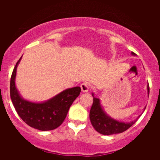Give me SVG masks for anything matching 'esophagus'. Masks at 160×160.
I'll return each instance as SVG.
<instances>
[{
	"instance_id": "obj_1",
	"label": "esophagus",
	"mask_w": 160,
	"mask_h": 160,
	"mask_svg": "<svg viewBox=\"0 0 160 160\" xmlns=\"http://www.w3.org/2000/svg\"><path fill=\"white\" fill-rule=\"evenodd\" d=\"M80 88L83 92H88L90 89V85L87 83H83L80 85Z\"/></svg>"
}]
</instances>
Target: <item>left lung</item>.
Listing matches in <instances>:
<instances>
[{"label": "left lung", "instance_id": "left-lung-1", "mask_svg": "<svg viewBox=\"0 0 160 160\" xmlns=\"http://www.w3.org/2000/svg\"><path fill=\"white\" fill-rule=\"evenodd\" d=\"M135 55V53L132 52ZM148 91L149 93V87L148 85ZM93 104L90 111V120L95 130L102 135H113L122 133L133 125L137 120L130 123H124L114 120L107 115L103 111L99 99L93 98Z\"/></svg>", "mask_w": 160, "mask_h": 160}]
</instances>
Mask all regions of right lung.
I'll list each match as a JSON object with an SVG mask.
<instances>
[{
    "mask_svg": "<svg viewBox=\"0 0 160 160\" xmlns=\"http://www.w3.org/2000/svg\"><path fill=\"white\" fill-rule=\"evenodd\" d=\"M22 57L13 70L10 82V96L13 105L21 118L30 127L41 131L53 130L65 120L72 102L80 93V87L61 92L44 103H32L21 98L15 87L16 69Z\"/></svg>",
    "mask_w": 160,
    "mask_h": 160,
    "instance_id": "add662e5",
    "label": "right lung"
}]
</instances>
